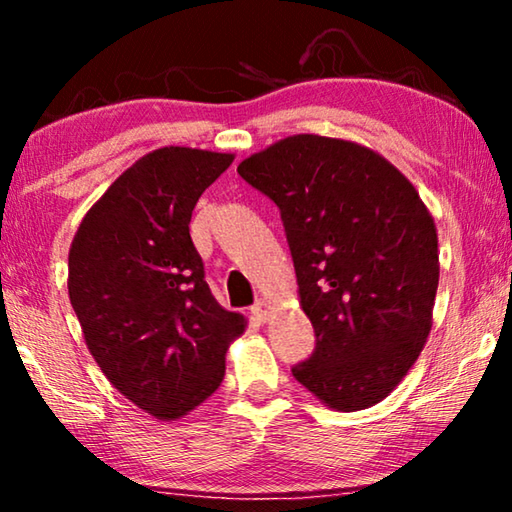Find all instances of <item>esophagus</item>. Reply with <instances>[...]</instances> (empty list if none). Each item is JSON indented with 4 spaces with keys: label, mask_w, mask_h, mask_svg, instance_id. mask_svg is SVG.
<instances>
[{
    "label": "esophagus",
    "mask_w": 512,
    "mask_h": 512,
    "mask_svg": "<svg viewBox=\"0 0 512 512\" xmlns=\"http://www.w3.org/2000/svg\"><path fill=\"white\" fill-rule=\"evenodd\" d=\"M253 316L259 320V323H266L268 316H271V305H268V300H257L253 305Z\"/></svg>",
    "instance_id": "34e87169"
}]
</instances>
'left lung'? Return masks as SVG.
Wrapping results in <instances>:
<instances>
[{
	"label": "left lung",
	"mask_w": 512,
	"mask_h": 512,
	"mask_svg": "<svg viewBox=\"0 0 512 512\" xmlns=\"http://www.w3.org/2000/svg\"><path fill=\"white\" fill-rule=\"evenodd\" d=\"M237 171L280 207L316 332L293 377L334 411L381 402L433 325L438 232L418 189L368 146L314 133L277 140Z\"/></svg>",
	"instance_id": "obj_1"
}]
</instances>
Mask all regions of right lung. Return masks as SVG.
Listing matches in <instances>:
<instances>
[{
	"mask_svg": "<svg viewBox=\"0 0 512 512\" xmlns=\"http://www.w3.org/2000/svg\"><path fill=\"white\" fill-rule=\"evenodd\" d=\"M235 160L192 146L142 155L85 212L67 291L83 339L117 391L162 422L203 404L246 316L223 309L189 237L198 198Z\"/></svg>",
	"mask_w": 512,
	"mask_h": 512,
	"instance_id": "add662e5",
	"label": "right lung"
}]
</instances>
